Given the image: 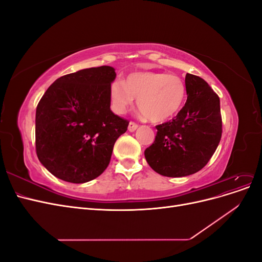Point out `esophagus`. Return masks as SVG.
Masks as SVG:
<instances>
[{
    "label": "esophagus",
    "instance_id": "34e87169",
    "mask_svg": "<svg viewBox=\"0 0 262 262\" xmlns=\"http://www.w3.org/2000/svg\"><path fill=\"white\" fill-rule=\"evenodd\" d=\"M138 124L137 123H134V122H130L129 123V125H128V130L130 131V132H134L136 131L137 129H138Z\"/></svg>",
    "mask_w": 262,
    "mask_h": 262
}]
</instances>
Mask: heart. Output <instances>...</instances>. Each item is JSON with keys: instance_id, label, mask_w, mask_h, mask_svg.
I'll return each mask as SVG.
<instances>
[{"instance_id": "heart-1", "label": "heart", "mask_w": 262, "mask_h": 262, "mask_svg": "<svg viewBox=\"0 0 262 262\" xmlns=\"http://www.w3.org/2000/svg\"><path fill=\"white\" fill-rule=\"evenodd\" d=\"M112 108L123 114L138 97L137 104L148 120L161 122L175 116L186 99V85L180 77L160 72H134L125 82L115 80L109 87Z\"/></svg>"}]
</instances>
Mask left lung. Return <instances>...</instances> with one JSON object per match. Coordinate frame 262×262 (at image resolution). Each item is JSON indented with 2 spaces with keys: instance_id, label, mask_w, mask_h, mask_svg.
<instances>
[{
  "instance_id": "left-lung-1",
  "label": "left lung",
  "mask_w": 262,
  "mask_h": 262,
  "mask_svg": "<svg viewBox=\"0 0 262 262\" xmlns=\"http://www.w3.org/2000/svg\"><path fill=\"white\" fill-rule=\"evenodd\" d=\"M187 101L171 121L156 126L154 143L144 152L150 168L166 177L202 169L222 137L220 98L201 77L187 73Z\"/></svg>"
}]
</instances>
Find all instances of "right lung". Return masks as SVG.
<instances>
[{
    "instance_id": "obj_1",
    "label": "right lung",
    "mask_w": 262,
    "mask_h": 262,
    "mask_svg": "<svg viewBox=\"0 0 262 262\" xmlns=\"http://www.w3.org/2000/svg\"><path fill=\"white\" fill-rule=\"evenodd\" d=\"M113 67L77 71L54 81L37 106L36 152L53 176L83 184L105 171L129 122L110 110Z\"/></svg>"
}]
</instances>
